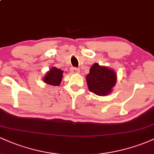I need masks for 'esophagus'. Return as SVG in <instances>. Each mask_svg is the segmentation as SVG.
Here are the masks:
<instances>
[{
  "mask_svg": "<svg viewBox=\"0 0 154 154\" xmlns=\"http://www.w3.org/2000/svg\"><path fill=\"white\" fill-rule=\"evenodd\" d=\"M71 72L72 73H79V69L77 68V67H72L71 69Z\"/></svg>",
  "mask_w": 154,
  "mask_h": 154,
  "instance_id": "esophagus-1",
  "label": "esophagus"
}]
</instances>
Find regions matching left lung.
I'll list each match as a JSON object with an SVG mask.
<instances>
[{
  "mask_svg": "<svg viewBox=\"0 0 154 154\" xmlns=\"http://www.w3.org/2000/svg\"><path fill=\"white\" fill-rule=\"evenodd\" d=\"M88 88L98 95H106L112 91L116 82V73L107 67L94 63L86 77Z\"/></svg>",
  "mask_w": 154,
  "mask_h": 154,
  "instance_id": "1",
  "label": "left lung"
}]
</instances>
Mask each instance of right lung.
<instances>
[{
    "instance_id": "1",
    "label": "right lung",
    "mask_w": 154,
    "mask_h": 154,
    "mask_svg": "<svg viewBox=\"0 0 154 154\" xmlns=\"http://www.w3.org/2000/svg\"><path fill=\"white\" fill-rule=\"evenodd\" d=\"M63 77V71L56 67H52L43 78L44 82L51 85L58 86L61 82Z\"/></svg>"
}]
</instances>
